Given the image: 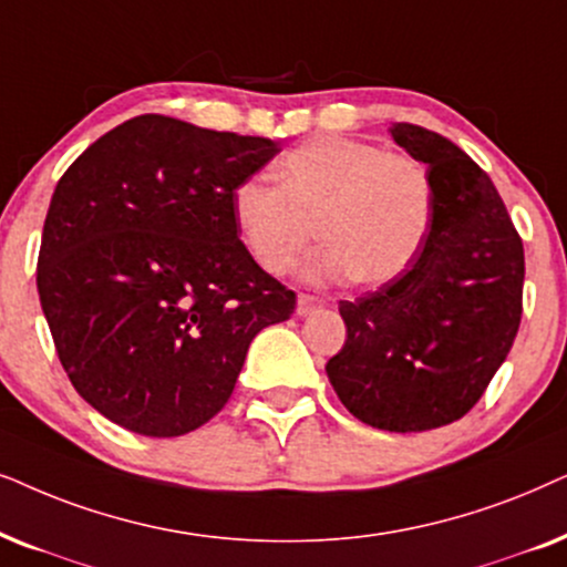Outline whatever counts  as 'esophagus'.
I'll use <instances>...</instances> for the list:
<instances>
[{"label":"esophagus","mask_w":567,"mask_h":567,"mask_svg":"<svg viewBox=\"0 0 567 567\" xmlns=\"http://www.w3.org/2000/svg\"><path fill=\"white\" fill-rule=\"evenodd\" d=\"M327 306V300L316 298V296H306V292H300L298 296V306H296V313L298 316H311L316 311H321V308Z\"/></svg>","instance_id":"34e87169"}]
</instances>
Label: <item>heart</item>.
Instances as JSON below:
<instances>
[{"label":"heart","instance_id":"obj_1","mask_svg":"<svg viewBox=\"0 0 567 567\" xmlns=\"http://www.w3.org/2000/svg\"><path fill=\"white\" fill-rule=\"evenodd\" d=\"M275 176L277 186L240 181L230 202L238 236L267 275L296 267L316 233L327 244L306 267L313 279L358 275L365 285H386L422 251L435 194L417 157L323 134L279 157Z\"/></svg>","mask_w":567,"mask_h":567}]
</instances>
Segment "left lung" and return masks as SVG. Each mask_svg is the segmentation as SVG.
<instances>
[{"mask_svg": "<svg viewBox=\"0 0 567 567\" xmlns=\"http://www.w3.org/2000/svg\"><path fill=\"white\" fill-rule=\"evenodd\" d=\"M389 132L427 165L433 223L402 277L339 303L347 339L327 375L360 422L420 433L462 420L508 358L524 311V244L462 147L414 124Z\"/></svg>", "mask_w": 567, "mask_h": 567, "instance_id": "1", "label": "left lung"}]
</instances>
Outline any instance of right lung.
<instances>
[{
    "label": "right lung",
    "mask_w": 567,
    "mask_h": 567,
    "mask_svg": "<svg viewBox=\"0 0 567 567\" xmlns=\"http://www.w3.org/2000/svg\"><path fill=\"white\" fill-rule=\"evenodd\" d=\"M277 153L271 140L145 113L59 178L38 296L72 386L103 417L150 437L192 433L228 404L251 339L296 311L230 209Z\"/></svg>",
    "instance_id": "obj_1"
}]
</instances>
